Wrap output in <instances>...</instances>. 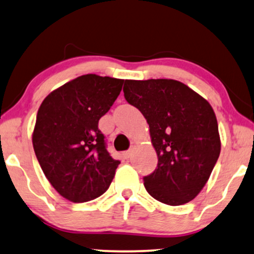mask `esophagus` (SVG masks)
<instances>
[{"mask_svg": "<svg viewBox=\"0 0 254 254\" xmlns=\"http://www.w3.org/2000/svg\"><path fill=\"white\" fill-rule=\"evenodd\" d=\"M131 156H132V150H127V151H125V152L123 153V157H124L125 159H129Z\"/></svg>", "mask_w": 254, "mask_h": 254, "instance_id": "1", "label": "esophagus"}]
</instances>
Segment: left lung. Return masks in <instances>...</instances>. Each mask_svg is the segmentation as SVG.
<instances>
[{"label":"left lung","mask_w":254,"mask_h":254,"mask_svg":"<svg viewBox=\"0 0 254 254\" xmlns=\"http://www.w3.org/2000/svg\"><path fill=\"white\" fill-rule=\"evenodd\" d=\"M124 97L143 114L158 156L144 186L160 203L177 206L197 197L220 153L218 123L206 99L175 79H125Z\"/></svg>","instance_id":"left-lung-1"}]
</instances>
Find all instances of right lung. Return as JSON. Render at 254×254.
<instances>
[{"label":"right lung","instance_id":"right-lung-1","mask_svg":"<svg viewBox=\"0 0 254 254\" xmlns=\"http://www.w3.org/2000/svg\"><path fill=\"white\" fill-rule=\"evenodd\" d=\"M123 79L88 73L54 90L38 109L33 145L59 193L84 203L108 190L120 160L107 150L98 121L120 95Z\"/></svg>","mask_w":254,"mask_h":254}]
</instances>
